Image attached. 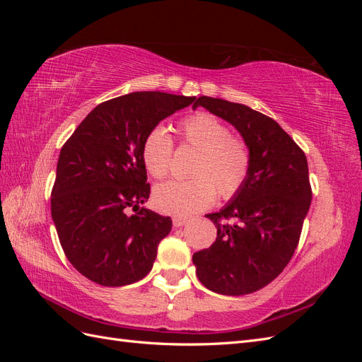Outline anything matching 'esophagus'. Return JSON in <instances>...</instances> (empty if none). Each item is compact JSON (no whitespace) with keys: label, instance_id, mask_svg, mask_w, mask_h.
<instances>
[{"label":"esophagus","instance_id":"esophagus-1","mask_svg":"<svg viewBox=\"0 0 362 362\" xmlns=\"http://www.w3.org/2000/svg\"><path fill=\"white\" fill-rule=\"evenodd\" d=\"M172 223H173V226H175V228H180V226H182V225L187 223V217L175 216V217L172 218Z\"/></svg>","mask_w":362,"mask_h":362}]
</instances>
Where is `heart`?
Segmentation results:
<instances>
[{"label": "heart", "instance_id": "obj_1", "mask_svg": "<svg viewBox=\"0 0 362 362\" xmlns=\"http://www.w3.org/2000/svg\"><path fill=\"white\" fill-rule=\"evenodd\" d=\"M182 144L198 152L189 181H169L154 190L161 213L189 216L210 206L216 198L231 199L243 189L250 172V149L233 136L221 119L210 113L185 117L178 125ZM173 141L163 127L152 128L141 146V158L152 177L166 178L172 168Z\"/></svg>", "mask_w": 362, "mask_h": 362}]
</instances>
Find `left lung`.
<instances>
[{"label":"left lung","mask_w":362,"mask_h":362,"mask_svg":"<svg viewBox=\"0 0 362 362\" xmlns=\"http://www.w3.org/2000/svg\"><path fill=\"white\" fill-rule=\"evenodd\" d=\"M199 105L242 134L250 149V172L221 211L205 216L217 237L193 254V264L208 290L243 296L275 279L298 247L313 196L308 161L272 117L218 98L199 96L193 108Z\"/></svg>","instance_id":"1"}]
</instances>
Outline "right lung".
<instances>
[{
    "label": "right lung",
    "instance_id": "1",
    "mask_svg": "<svg viewBox=\"0 0 362 362\" xmlns=\"http://www.w3.org/2000/svg\"><path fill=\"white\" fill-rule=\"evenodd\" d=\"M194 100L164 92L113 98L96 105L63 145L51 214L64 255L87 279L122 287L154 266L172 221L140 206L151 193L141 146L160 120Z\"/></svg>",
    "mask_w": 362,
    "mask_h": 362
}]
</instances>
